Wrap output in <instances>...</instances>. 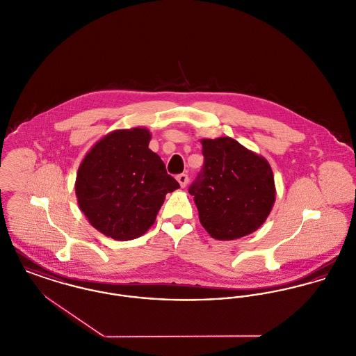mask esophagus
I'll return each instance as SVG.
<instances>
[{
	"label": "esophagus",
	"mask_w": 356,
	"mask_h": 356,
	"mask_svg": "<svg viewBox=\"0 0 356 356\" xmlns=\"http://www.w3.org/2000/svg\"><path fill=\"white\" fill-rule=\"evenodd\" d=\"M176 179H177V181H179V184H180L181 188L187 187V184H188V175H187V173H181V175H179Z\"/></svg>",
	"instance_id": "obj_1"
}]
</instances>
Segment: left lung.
<instances>
[{
  "mask_svg": "<svg viewBox=\"0 0 356 356\" xmlns=\"http://www.w3.org/2000/svg\"><path fill=\"white\" fill-rule=\"evenodd\" d=\"M200 143L203 172L188 191L202 226L219 241H234L258 230L275 202L270 164L231 137Z\"/></svg>",
  "mask_w": 356,
  "mask_h": 356,
  "instance_id": "left-lung-1",
  "label": "left lung"
}]
</instances>
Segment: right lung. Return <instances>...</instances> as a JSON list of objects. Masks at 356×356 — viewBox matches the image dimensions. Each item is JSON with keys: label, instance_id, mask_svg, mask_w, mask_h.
Here are the masks:
<instances>
[{"label": "right lung", "instance_id": "add662e5", "mask_svg": "<svg viewBox=\"0 0 356 356\" xmlns=\"http://www.w3.org/2000/svg\"><path fill=\"white\" fill-rule=\"evenodd\" d=\"M147 127L107 133L78 168V206L95 230L115 241L144 235L154 223L165 195L180 188L160 156L149 149Z\"/></svg>", "mask_w": 356, "mask_h": 356}]
</instances>
